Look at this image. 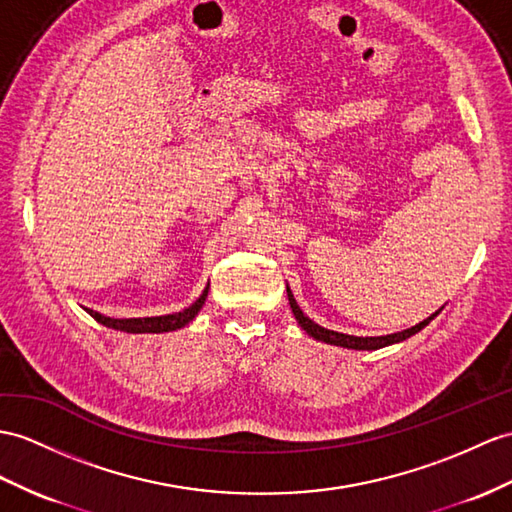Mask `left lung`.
Wrapping results in <instances>:
<instances>
[{"mask_svg":"<svg viewBox=\"0 0 512 512\" xmlns=\"http://www.w3.org/2000/svg\"><path fill=\"white\" fill-rule=\"evenodd\" d=\"M286 295H289V304H291V310L293 315L297 319L299 326H302L313 339L317 341H323V343H330V345H341V347H347V350H380V347H386V345H393V343H400V341H406L408 336L417 334L419 330H423L428 326V323L439 315V310H436L434 315H430L428 319H423L421 323H417V326L408 328V330H402V332H395V334H386V336H352V334H343V332H334V330H328V328H321L319 323H315L313 319H308L302 308L297 306L295 297L291 293L289 286H286Z\"/></svg>","mask_w":512,"mask_h":512,"instance_id":"1","label":"left lung"}]
</instances>
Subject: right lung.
Returning <instances> with one entry per match:
<instances>
[{"label":"right lung","mask_w":512,"mask_h":512,"mask_svg":"<svg viewBox=\"0 0 512 512\" xmlns=\"http://www.w3.org/2000/svg\"><path fill=\"white\" fill-rule=\"evenodd\" d=\"M208 286L204 293L199 295L195 302L189 306L180 310V313H173V315H160V317H136V319H115V317H106L102 313H97V310H91V308H84L86 313H89L97 323H102V326L106 328H112V330H121V332H130V334H145V332H152V334H160V332H173L178 328H184L186 323L193 321L195 315L202 310L206 297H208Z\"/></svg>","instance_id":"right-lung-1"}]
</instances>
